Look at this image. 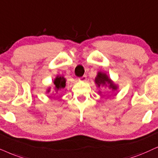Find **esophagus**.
Listing matches in <instances>:
<instances>
[{
    "label": "esophagus",
    "mask_w": 158,
    "mask_h": 158,
    "mask_svg": "<svg viewBox=\"0 0 158 158\" xmlns=\"http://www.w3.org/2000/svg\"><path fill=\"white\" fill-rule=\"evenodd\" d=\"M86 80H87V76L86 75H84L83 77L79 78V81H85Z\"/></svg>",
    "instance_id": "esophagus-1"
}]
</instances>
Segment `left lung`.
<instances>
[{
	"label": "left lung",
	"mask_w": 158,
	"mask_h": 158,
	"mask_svg": "<svg viewBox=\"0 0 158 158\" xmlns=\"http://www.w3.org/2000/svg\"><path fill=\"white\" fill-rule=\"evenodd\" d=\"M94 81H95V85H96L98 88L102 87H108L109 89H111L112 90V92H114L118 89V86L111 80L110 78L109 77V76L106 73L101 72V71H99L96 77H95ZM101 93V92L99 90V94Z\"/></svg>",
	"instance_id": "8db88e82"
}]
</instances>
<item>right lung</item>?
<instances>
[{
	"label": "right lung",
	"instance_id": "1",
	"mask_svg": "<svg viewBox=\"0 0 158 158\" xmlns=\"http://www.w3.org/2000/svg\"><path fill=\"white\" fill-rule=\"evenodd\" d=\"M65 82H66V79H65V78L63 77V76H57L53 81L54 90H55L54 93H57L59 90H61L62 89H64L65 87ZM50 90L51 87H49V88L47 89V93H50Z\"/></svg>",
	"mask_w": 158,
	"mask_h": 158
}]
</instances>
